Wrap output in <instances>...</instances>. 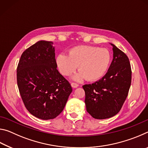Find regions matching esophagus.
<instances>
[{
  "label": "esophagus",
  "mask_w": 148,
  "mask_h": 148,
  "mask_svg": "<svg viewBox=\"0 0 148 148\" xmlns=\"http://www.w3.org/2000/svg\"><path fill=\"white\" fill-rule=\"evenodd\" d=\"M71 86L73 87V88H76V87H78V84L75 83V82H72L71 83Z\"/></svg>",
  "instance_id": "1"
}]
</instances>
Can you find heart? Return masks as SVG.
Wrapping results in <instances>:
<instances>
[{"label": "heart", "instance_id": "obj_1", "mask_svg": "<svg viewBox=\"0 0 148 148\" xmlns=\"http://www.w3.org/2000/svg\"><path fill=\"white\" fill-rule=\"evenodd\" d=\"M111 58V53L106 48L78 46L70 49L69 55L59 54L56 62L59 72L63 76H70L78 65L79 71L73 77L74 79L80 81L86 78L88 81H95L106 73Z\"/></svg>", "mask_w": 148, "mask_h": 148}]
</instances>
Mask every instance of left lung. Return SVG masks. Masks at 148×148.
I'll list each match as a JSON object with an SVG mask.
<instances>
[{
  "instance_id": "1",
  "label": "left lung",
  "mask_w": 148,
  "mask_h": 148,
  "mask_svg": "<svg viewBox=\"0 0 148 148\" xmlns=\"http://www.w3.org/2000/svg\"><path fill=\"white\" fill-rule=\"evenodd\" d=\"M113 46L114 58L105 76L92 84H86L87 112L95 119H104L116 115L121 109L131 84V67L127 55Z\"/></svg>"
}]
</instances>
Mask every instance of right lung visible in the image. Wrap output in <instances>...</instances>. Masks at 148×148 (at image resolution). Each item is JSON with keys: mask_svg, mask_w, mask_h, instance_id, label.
<instances>
[{"mask_svg": "<svg viewBox=\"0 0 148 148\" xmlns=\"http://www.w3.org/2000/svg\"><path fill=\"white\" fill-rule=\"evenodd\" d=\"M53 43L41 40L25 50L17 68V83L27 110L39 119L56 118L72 91L57 69Z\"/></svg>", "mask_w": 148, "mask_h": 148, "instance_id": "right-lung-1", "label": "right lung"}]
</instances>
